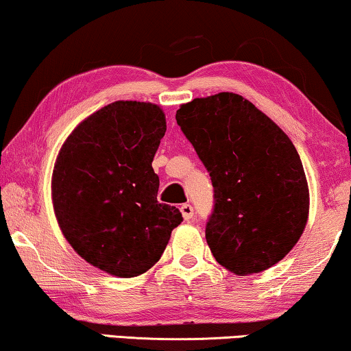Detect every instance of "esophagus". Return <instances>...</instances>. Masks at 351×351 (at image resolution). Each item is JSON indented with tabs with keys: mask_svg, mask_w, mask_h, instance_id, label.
<instances>
[{
	"mask_svg": "<svg viewBox=\"0 0 351 351\" xmlns=\"http://www.w3.org/2000/svg\"><path fill=\"white\" fill-rule=\"evenodd\" d=\"M180 213H182V217L185 220H190L193 217V206L191 204H182L180 206Z\"/></svg>",
	"mask_w": 351,
	"mask_h": 351,
	"instance_id": "obj_1",
	"label": "esophagus"
}]
</instances>
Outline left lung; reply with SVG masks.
Listing matches in <instances>:
<instances>
[{"mask_svg":"<svg viewBox=\"0 0 351 351\" xmlns=\"http://www.w3.org/2000/svg\"><path fill=\"white\" fill-rule=\"evenodd\" d=\"M176 119L213 180L206 241L215 261L239 276L282 261L310 210L308 182L291 138L233 93L182 104Z\"/></svg>","mask_w":351,"mask_h":351,"instance_id":"1","label":"left lung"}]
</instances>
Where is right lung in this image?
I'll return each instance as SVG.
<instances>
[{"mask_svg": "<svg viewBox=\"0 0 351 351\" xmlns=\"http://www.w3.org/2000/svg\"><path fill=\"white\" fill-rule=\"evenodd\" d=\"M166 132L160 105L117 100L84 118L57 155L54 214L66 241L90 265L118 278L160 261L180 210L158 201L152 161Z\"/></svg>", "mask_w": 351, "mask_h": 351, "instance_id": "1", "label": "right lung"}]
</instances>
